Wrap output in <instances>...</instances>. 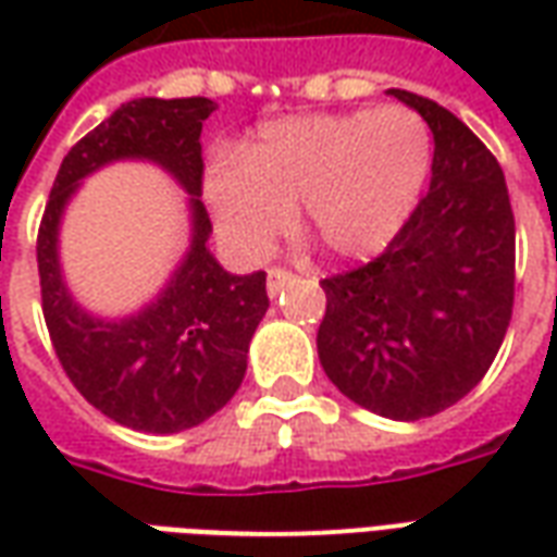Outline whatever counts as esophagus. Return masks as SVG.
Masks as SVG:
<instances>
[{
  "label": "esophagus",
  "instance_id": "esophagus-1",
  "mask_svg": "<svg viewBox=\"0 0 557 557\" xmlns=\"http://www.w3.org/2000/svg\"><path fill=\"white\" fill-rule=\"evenodd\" d=\"M292 280H295V274L286 271V268H271V271H268V295H271V298H277L280 292L286 289Z\"/></svg>",
  "mask_w": 557,
  "mask_h": 557
}]
</instances>
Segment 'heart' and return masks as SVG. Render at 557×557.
Listing matches in <instances>:
<instances>
[{
  "label": "heart",
  "mask_w": 557,
  "mask_h": 557,
  "mask_svg": "<svg viewBox=\"0 0 557 557\" xmlns=\"http://www.w3.org/2000/svg\"><path fill=\"white\" fill-rule=\"evenodd\" d=\"M430 163V131L403 107L283 115L256 127L238 160L211 163L202 194L238 253L265 256L295 206L331 259L355 262L409 223Z\"/></svg>",
  "instance_id": "obj_1"
}]
</instances>
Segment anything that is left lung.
Masks as SVG:
<instances>
[{
	"mask_svg": "<svg viewBox=\"0 0 557 557\" xmlns=\"http://www.w3.org/2000/svg\"><path fill=\"white\" fill-rule=\"evenodd\" d=\"M430 125L432 178L409 223L370 265L322 280L325 375L391 420L438 414L502 349L513 313L516 226L504 172L454 113L387 89Z\"/></svg>",
	"mask_w": 557,
	"mask_h": 557,
	"instance_id": "left-lung-1",
	"label": "left lung"
}]
</instances>
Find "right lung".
I'll use <instances>...</instances> for the list:
<instances>
[{
	"label": "right lung",
	"mask_w": 557,
	"mask_h": 557,
	"mask_svg": "<svg viewBox=\"0 0 557 557\" xmlns=\"http://www.w3.org/2000/svg\"><path fill=\"white\" fill-rule=\"evenodd\" d=\"M208 98L127 101L67 151L38 232V274L53 349L91 406L122 426L172 435L220 411L247 373V351L268 310L265 271L232 274L208 238L202 206V122ZM154 162L188 194L191 238L164 289L127 317L91 314L66 289L58 235L82 178L110 162Z\"/></svg>",
	"instance_id": "obj_1"
}]
</instances>
